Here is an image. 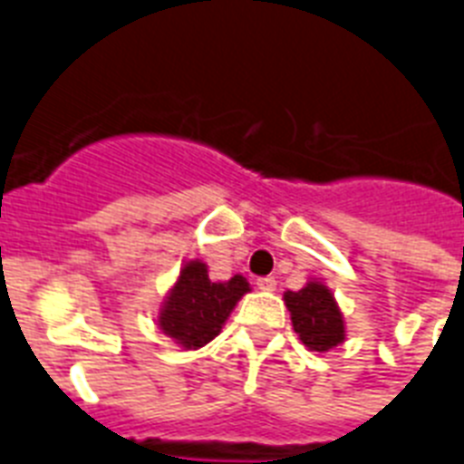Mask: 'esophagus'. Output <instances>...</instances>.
Returning <instances> with one entry per match:
<instances>
[{"mask_svg":"<svg viewBox=\"0 0 464 464\" xmlns=\"http://www.w3.org/2000/svg\"><path fill=\"white\" fill-rule=\"evenodd\" d=\"M276 285H278V280L274 276H264V278H256V287L262 292H274Z\"/></svg>","mask_w":464,"mask_h":464,"instance_id":"34e87169","label":"esophagus"}]
</instances>
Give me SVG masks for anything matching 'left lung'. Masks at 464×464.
<instances>
[{"mask_svg": "<svg viewBox=\"0 0 464 464\" xmlns=\"http://www.w3.org/2000/svg\"><path fill=\"white\" fill-rule=\"evenodd\" d=\"M283 302L290 311L292 328L309 352L325 353L346 340L342 309L323 280L311 278L302 290H287Z\"/></svg>", "mask_w": 464, "mask_h": 464, "instance_id": "obj_1", "label": "left lung"}]
</instances>
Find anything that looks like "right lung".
I'll return each instance as SVG.
<instances>
[{
    "mask_svg": "<svg viewBox=\"0 0 464 464\" xmlns=\"http://www.w3.org/2000/svg\"><path fill=\"white\" fill-rule=\"evenodd\" d=\"M250 290L247 278L240 274L228 280H209L208 264L186 259L162 299L158 328L186 352L200 349L221 333L231 311Z\"/></svg>",
    "mask_w": 464,
    "mask_h": 464,
    "instance_id": "right-lung-1",
    "label": "right lung"
}]
</instances>
